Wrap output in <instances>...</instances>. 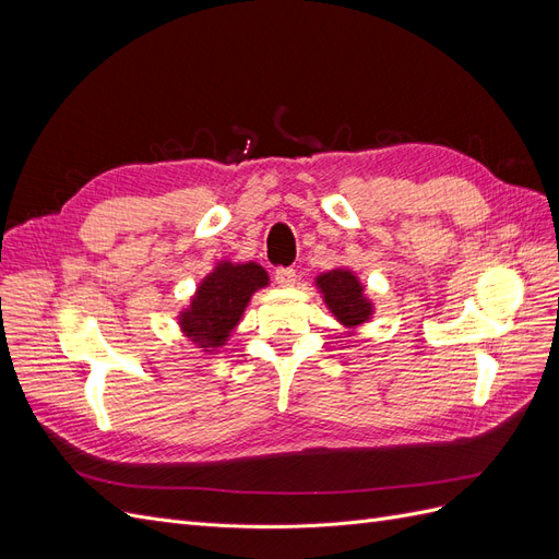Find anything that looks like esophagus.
<instances>
[{
	"label": "esophagus",
	"mask_w": 559,
	"mask_h": 559,
	"mask_svg": "<svg viewBox=\"0 0 559 559\" xmlns=\"http://www.w3.org/2000/svg\"><path fill=\"white\" fill-rule=\"evenodd\" d=\"M296 280H298V275H296L294 267H277L275 270V282L280 286H294Z\"/></svg>",
	"instance_id": "34e87169"
}]
</instances>
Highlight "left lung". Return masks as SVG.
Returning a JSON list of instances; mask_svg holds the SVG:
<instances>
[{
    "label": "left lung",
    "mask_w": 559,
    "mask_h": 559,
    "mask_svg": "<svg viewBox=\"0 0 559 559\" xmlns=\"http://www.w3.org/2000/svg\"><path fill=\"white\" fill-rule=\"evenodd\" d=\"M329 310L345 326H359L370 317V302L364 296V286L349 270H331L317 280Z\"/></svg>",
    "instance_id": "left-lung-1"
}]
</instances>
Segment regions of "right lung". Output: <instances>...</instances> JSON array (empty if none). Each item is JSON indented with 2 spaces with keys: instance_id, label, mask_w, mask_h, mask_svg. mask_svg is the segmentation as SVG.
Returning a JSON list of instances; mask_svg holds the SVG:
<instances>
[{
  "instance_id": "add662e5",
  "label": "right lung",
  "mask_w": 559,
  "mask_h": 559,
  "mask_svg": "<svg viewBox=\"0 0 559 559\" xmlns=\"http://www.w3.org/2000/svg\"><path fill=\"white\" fill-rule=\"evenodd\" d=\"M267 284V273L257 263H222L198 286L191 308L181 312L183 333L200 347L224 345L238 324L251 294Z\"/></svg>"
}]
</instances>
